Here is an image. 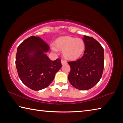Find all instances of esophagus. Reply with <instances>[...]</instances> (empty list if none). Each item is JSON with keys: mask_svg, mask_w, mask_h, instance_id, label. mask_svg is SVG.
Masks as SVG:
<instances>
[{"mask_svg": "<svg viewBox=\"0 0 123 123\" xmlns=\"http://www.w3.org/2000/svg\"><path fill=\"white\" fill-rule=\"evenodd\" d=\"M61 63L62 65H63V64H66L67 63V61H66V60H61Z\"/></svg>", "mask_w": 123, "mask_h": 123, "instance_id": "34e87169", "label": "esophagus"}]
</instances>
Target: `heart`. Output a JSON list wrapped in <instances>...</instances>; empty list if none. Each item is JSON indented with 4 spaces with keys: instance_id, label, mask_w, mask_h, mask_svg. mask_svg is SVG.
I'll return each instance as SVG.
<instances>
[{
    "instance_id": "b5f03b06",
    "label": "heart",
    "mask_w": 123,
    "mask_h": 123,
    "mask_svg": "<svg viewBox=\"0 0 123 123\" xmlns=\"http://www.w3.org/2000/svg\"><path fill=\"white\" fill-rule=\"evenodd\" d=\"M55 46L52 45L51 49L54 51L58 49L63 51V55L66 59L74 60L81 56L85 49L84 41L81 38L70 36L59 37L55 41Z\"/></svg>"
}]
</instances>
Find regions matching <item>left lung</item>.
<instances>
[{"instance_id": "1", "label": "left lung", "mask_w": 123, "mask_h": 123, "mask_svg": "<svg viewBox=\"0 0 123 123\" xmlns=\"http://www.w3.org/2000/svg\"><path fill=\"white\" fill-rule=\"evenodd\" d=\"M84 55L75 61L68 62L70 67L68 80L80 90H88L99 81L104 67V51L101 44L92 37L84 36Z\"/></svg>"}]
</instances>
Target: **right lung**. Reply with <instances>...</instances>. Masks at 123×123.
<instances>
[{"label":"right lung","mask_w":123,"mask_h":123,"mask_svg":"<svg viewBox=\"0 0 123 123\" xmlns=\"http://www.w3.org/2000/svg\"><path fill=\"white\" fill-rule=\"evenodd\" d=\"M49 46L39 37H29L18 47L16 66L20 80L29 88L39 91L51 84L61 68V60L51 61L45 53Z\"/></svg>","instance_id":"obj_1"}]
</instances>
